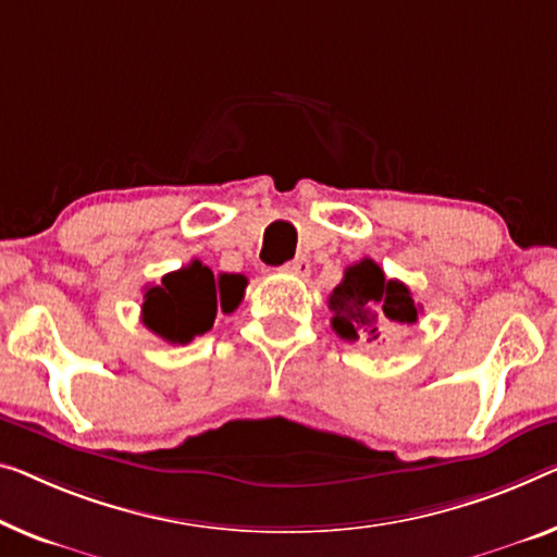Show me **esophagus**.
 I'll return each mask as SVG.
<instances>
[{
    "label": "esophagus",
    "mask_w": 557,
    "mask_h": 557,
    "mask_svg": "<svg viewBox=\"0 0 557 557\" xmlns=\"http://www.w3.org/2000/svg\"><path fill=\"white\" fill-rule=\"evenodd\" d=\"M282 270H285L287 275L307 277V275H310V260H307V257H295V260H289Z\"/></svg>",
    "instance_id": "obj_1"
}]
</instances>
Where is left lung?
<instances>
[{"label":"left lung","mask_w":557,"mask_h":557,"mask_svg":"<svg viewBox=\"0 0 557 557\" xmlns=\"http://www.w3.org/2000/svg\"><path fill=\"white\" fill-rule=\"evenodd\" d=\"M332 330L343 339H380L387 325H414L420 307L410 287L400 280H387L383 268L370 257L350 264L345 277L330 295Z\"/></svg>","instance_id":"1"}]
</instances>
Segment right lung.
Here are the masks:
<instances>
[{
	"instance_id": "obj_1",
	"label": "right lung",
	"mask_w": 557,
	"mask_h": 557,
	"mask_svg": "<svg viewBox=\"0 0 557 557\" xmlns=\"http://www.w3.org/2000/svg\"><path fill=\"white\" fill-rule=\"evenodd\" d=\"M247 287L245 275L214 277L212 270L199 260L168 272L160 285L145 289L143 322L154 335L172 345H187L214 325L218 310L235 312Z\"/></svg>"
}]
</instances>
